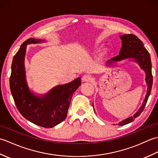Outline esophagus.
<instances>
[{"mask_svg":"<svg viewBox=\"0 0 158 158\" xmlns=\"http://www.w3.org/2000/svg\"><path fill=\"white\" fill-rule=\"evenodd\" d=\"M83 82H89L92 80V77L89 75H84L81 78Z\"/></svg>","mask_w":158,"mask_h":158,"instance_id":"1","label":"esophagus"}]
</instances>
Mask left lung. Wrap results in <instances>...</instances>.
<instances>
[{
	"label": "left lung",
	"mask_w": 158,
	"mask_h": 158,
	"mask_svg": "<svg viewBox=\"0 0 158 158\" xmlns=\"http://www.w3.org/2000/svg\"><path fill=\"white\" fill-rule=\"evenodd\" d=\"M119 38L122 40V48L120 49L119 55L109 60L106 63V66L109 68L111 66L113 67L115 66L116 62L126 60H130L131 61L135 62L139 65L140 68L145 73V81L147 85V94L145 99L138 110L133 115L127 117L117 123V125L119 126H123L133 122L136 117H139L140 115V113L145 108L150 95L151 90H152L153 76L150 54L144 47L143 42L136 36L132 34L121 35ZM92 105L94 108V104ZM116 124H113V125L115 126Z\"/></svg>",
	"instance_id": "obj_1"
}]
</instances>
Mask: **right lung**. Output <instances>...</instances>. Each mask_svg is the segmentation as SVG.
<instances>
[{
  "instance_id": "obj_1",
  "label": "right lung",
  "mask_w": 158,
  "mask_h": 158,
  "mask_svg": "<svg viewBox=\"0 0 158 158\" xmlns=\"http://www.w3.org/2000/svg\"><path fill=\"white\" fill-rule=\"evenodd\" d=\"M45 40L29 39L22 43L13 58L10 89L17 109L30 122L44 127H53L67 116L73 93L81 85L80 77L69 83L57 85L45 95H36L28 85L24 65L26 47Z\"/></svg>"
}]
</instances>
